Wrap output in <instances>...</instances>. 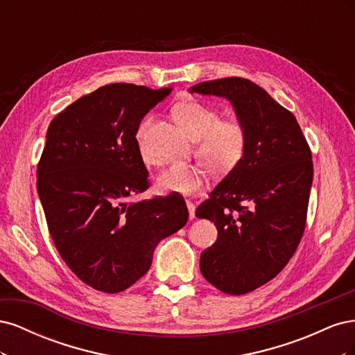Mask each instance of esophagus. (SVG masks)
Masks as SVG:
<instances>
[{
  "instance_id": "1",
  "label": "esophagus",
  "mask_w": 355,
  "mask_h": 355,
  "mask_svg": "<svg viewBox=\"0 0 355 355\" xmlns=\"http://www.w3.org/2000/svg\"><path fill=\"white\" fill-rule=\"evenodd\" d=\"M187 206H188V211H189V219L192 220L196 218V206L191 201H187Z\"/></svg>"
}]
</instances>
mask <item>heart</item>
Returning <instances> with one entry per match:
<instances>
[{
  "instance_id": "b5f03b06",
  "label": "heart",
  "mask_w": 355,
  "mask_h": 355,
  "mask_svg": "<svg viewBox=\"0 0 355 355\" xmlns=\"http://www.w3.org/2000/svg\"><path fill=\"white\" fill-rule=\"evenodd\" d=\"M176 123L192 137L197 139V155L213 171L227 173L237 166L247 145L244 125L237 120H220L216 110L197 101L182 102L173 108ZM153 124V118H145L136 132V144L145 163H154L145 137ZM207 170L200 164L175 163L161 171L157 187L161 192L192 196L206 184Z\"/></svg>"
}]
</instances>
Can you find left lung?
<instances>
[{
  "mask_svg": "<svg viewBox=\"0 0 355 355\" xmlns=\"http://www.w3.org/2000/svg\"><path fill=\"white\" fill-rule=\"evenodd\" d=\"M189 92L227 99L247 133L241 161L196 211L218 228L200 256L202 277L223 293L244 295L272 280L302 239L311 151L295 115L249 80L204 81Z\"/></svg>",
  "mask_w": 355,
  "mask_h": 355,
  "instance_id": "left-lung-1",
  "label": "left lung"
}]
</instances>
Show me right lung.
<instances>
[{
  "mask_svg": "<svg viewBox=\"0 0 355 355\" xmlns=\"http://www.w3.org/2000/svg\"><path fill=\"white\" fill-rule=\"evenodd\" d=\"M171 87L110 84L55 116L37 189L62 259L81 282L118 293L144 277L155 247L188 220L179 196L127 200L149 187L136 144L142 118Z\"/></svg>",
  "mask_w": 355,
  "mask_h": 355,
  "instance_id": "right-lung-1",
  "label": "right lung"
}]
</instances>
